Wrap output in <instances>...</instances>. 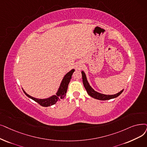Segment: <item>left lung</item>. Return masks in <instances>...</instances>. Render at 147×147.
Here are the masks:
<instances>
[{"label":"left lung","mask_w":147,"mask_h":147,"mask_svg":"<svg viewBox=\"0 0 147 147\" xmlns=\"http://www.w3.org/2000/svg\"><path fill=\"white\" fill-rule=\"evenodd\" d=\"M82 75L83 84H84V87L85 88L88 94L90 95L91 97H93L94 98L100 100H107L115 98L118 97L119 95L124 91V89H123V90H121L118 93H117L116 94H114V95H105V94L99 93L97 91H95L93 88H92V87L90 86V85L89 84V83L86 79V74L84 71H82Z\"/></svg>","instance_id":"left-lung-1"}]
</instances>
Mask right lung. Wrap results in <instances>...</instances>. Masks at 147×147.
Here are the masks:
<instances>
[{"label": "right lung", "instance_id": "right-lung-1", "mask_svg": "<svg viewBox=\"0 0 147 147\" xmlns=\"http://www.w3.org/2000/svg\"><path fill=\"white\" fill-rule=\"evenodd\" d=\"M74 69H72L71 71L67 73L64 77H63L61 85L59 86V88L58 89V91H57L56 95H53L52 96H51L49 98H44V99H39V98H34L33 97L30 96V95H28L26 92H25L23 90L24 93L26 95V96H28L29 98L32 99L35 101H36V103L38 104H40L41 106H44V107H48L50 106L56 104V103L58 100H60V99H62L65 97L66 92L68 89V86L69 83L70 82V80L71 79V76L73 75V73L74 72Z\"/></svg>", "mask_w": 147, "mask_h": 147}]
</instances>
